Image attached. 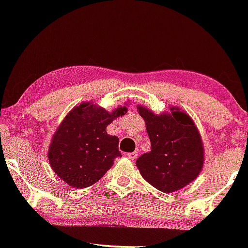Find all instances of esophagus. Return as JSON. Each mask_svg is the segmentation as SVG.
Masks as SVG:
<instances>
[{"mask_svg": "<svg viewBox=\"0 0 248 248\" xmlns=\"http://www.w3.org/2000/svg\"><path fill=\"white\" fill-rule=\"evenodd\" d=\"M127 156L130 159H136L138 157V152H130V153L127 154Z\"/></svg>", "mask_w": 248, "mask_h": 248, "instance_id": "34e87169", "label": "esophagus"}]
</instances>
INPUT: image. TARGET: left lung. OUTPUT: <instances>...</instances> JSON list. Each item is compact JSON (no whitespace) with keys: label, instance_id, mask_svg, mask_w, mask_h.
Segmentation results:
<instances>
[{"label":"left lung","instance_id":"obj_1","mask_svg":"<svg viewBox=\"0 0 248 248\" xmlns=\"http://www.w3.org/2000/svg\"><path fill=\"white\" fill-rule=\"evenodd\" d=\"M137 108L151 141L150 152L136 162L140 174L165 194L183 189L198 177L204 162L202 139L194 120L175 106L159 115L142 105Z\"/></svg>","mask_w":248,"mask_h":248}]
</instances>
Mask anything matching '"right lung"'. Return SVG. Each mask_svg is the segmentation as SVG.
I'll return each mask as SVG.
<instances>
[{"label":"right lung","mask_w":248,"mask_h":248,"mask_svg":"<svg viewBox=\"0 0 248 248\" xmlns=\"http://www.w3.org/2000/svg\"><path fill=\"white\" fill-rule=\"evenodd\" d=\"M127 111L125 106H118L109 112L89 102L75 106L49 145V164L58 177L79 189L97 183L121 156L118 137L108 134L107 125Z\"/></svg>","instance_id":"right-lung-1"}]
</instances>
